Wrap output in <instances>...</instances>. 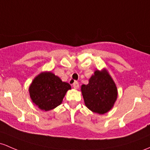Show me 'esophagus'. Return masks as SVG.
I'll return each mask as SVG.
<instances>
[{
  "mask_svg": "<svg viewBox=\"0 0 150 150\" xmlns=\"http://www.w3.org/2000/svg\"><path fill=\"white\" fill-rule=\"evenodd\" d=\"M72 85H73V88L75 89L79 88V83L77 81H74V83H72Z\"/></svg>",
  "mask_w": 150,
  "mask_h": 150,
  "instance_id": "obj_1",
  "label": "esophagus"
}]
</instances>
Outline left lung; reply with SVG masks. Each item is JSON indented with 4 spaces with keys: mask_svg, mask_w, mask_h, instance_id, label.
I'll use <instances>...</instances> for the list:
<instances>
[{
    "mask_svg": "<svg viewBox=\"0 0 150 150\" xmlns=\"http://www.w3.org/2000/svg\"><path fill=\"white\" fill-rule=\"evenodd\" d=\"M81 91L87 108L94 112L105 114L113 107L117 97L116 85L106 70H96Z\"/></svg>",
    "mask_w": 150,
    "mask_h": 150,
    "instance_id": "left-lung-1",
    "label": "left lung"
}]
</instances>
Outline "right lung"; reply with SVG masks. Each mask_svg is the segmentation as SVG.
<instances>
[{"label": "right lung", "mask_w": 150, "mask_h": 150, "mask_svg": "<svg viewBox=\"0 0 150 150\" xmlns=\"http://www.w3.org/2000/svg\"><path fill=\"white\" fill-rule=\"evenodd\" d=\"M71 87L52 72H42L34 79L29 88L32 101L40 109L48 111L62 103Z\"/></svg>", "instance_id": "add662e5"}]
</instances>
